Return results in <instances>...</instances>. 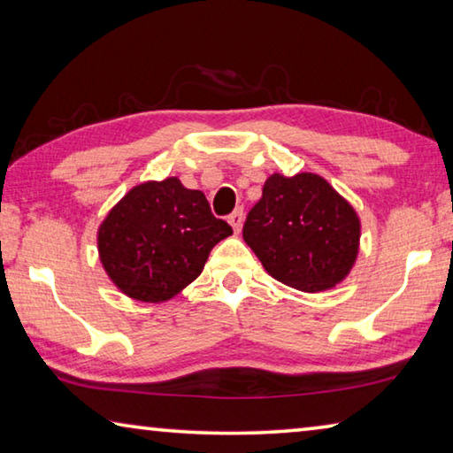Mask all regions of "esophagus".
Here are the masks:
<instances>
[{
    "mask_svg": "<svg viewBox=\"0 0 453 453\" xmlns=\"http://www.w3.org/2000/svg\"><path fill=\"white\" fill-rule=\"evenodd\" d=\"M227 221H229V226L234 227V232L240 234V232H242V226H243V210L237 208V210L232 213V216L227 218Z\"/></svg>",
    "mask_w": 453,
    "mask_h": 453,
    "instance_id": "esophagus-1",
    "label": "esophagus"
}]
</instances>
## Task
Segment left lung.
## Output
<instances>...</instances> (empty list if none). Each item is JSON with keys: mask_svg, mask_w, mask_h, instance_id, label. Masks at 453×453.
Returning <instances> with one entry per match:
<instances>
[{"mask_svg": "<svg viewBox=\"0 0 453 453\" xmlns=\"http://www.w3.org/2000/svg\"><path fill=\"white\" fill-rule=\"evenodd\" d=\"M359 237L362 219L354 205L310 172H273L243 226V240L264 270L305 294L332 289L348 278Z\"/></svg>", "mask_w": 453, "mask_h": 453, "instance_id": "left-lung-1", "label": "left lung"}]
</instances>
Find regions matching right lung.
I'll return each mask as SVG.
<instances>
[{
  "instance_id": "right-lung-1",
  "label": "right lung",
  "mask_w": 453,
  "mask_h": 453,
  "mask_svg": "<svg viewBox=\"0 0 453 453\" xmlns=\"http://www.w3.org/2000/svg\"><path fill=\"white\" fill-rule=\"evenodd\" d=\"M232 234L211 216L203 191L165 178L134 186L107 211L97 227V254L121 294L164 303L202 273L213 245Z\"/></svg>"
}]
</instances>
